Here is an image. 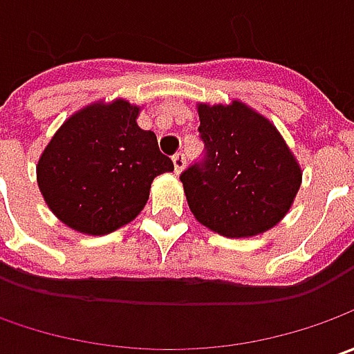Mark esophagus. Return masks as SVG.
<instances>
[{"instance_id": "esophagus-1", "label": "esophagus", "mask_w": 354, "mask_h": 354, "mask_svg": "<svg viewBox=\"0 0 354 354\" xmlns=\"http://www.w3.org/2000/svg\"><path fill=\"white\" fill-rule=\"evenodd\" d=\"M173 167H175V173H181L185 167V156L183 153H175L173 156Z\"/></svg>"}]
</instances>
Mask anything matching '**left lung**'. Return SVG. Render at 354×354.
<instances>
[{
    "instance_id": "obj_1",
    "label": "left lung",
    "mask_w": 354,
    "mask_h": 354,
    "mask_svg": "<svg viewBox=\"0 0 354 354\" xmlns=\"http://www.w3.org/2000/svg\"><path fill=\"white\" fill-rule=\"evenodd\" d=\"M205 157L181 173L189 209L228 238L262 234L288 214L301 167L276 126L234 100L198 104Z\"/></svg>"
}]
</instances>
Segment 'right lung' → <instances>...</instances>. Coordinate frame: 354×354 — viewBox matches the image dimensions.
<instances>
[{"mask_svg": "<svg viewBox=\"0 0 354 354\" xmlns=\"http://www.w3.org/2000/svg\"><path fill=\"white\" fill-rule=\"evenodd\" d=\"M140 106L118 98L78 110L53 136L37 163V183L55 216L100 236L131 223L157 175L173 161L153 131L138 126Z\"/></svg>", "mask_w": 354, "mask_h": 354, "instance_id": "obj_1", "label": "right lung"}]
</instances>
